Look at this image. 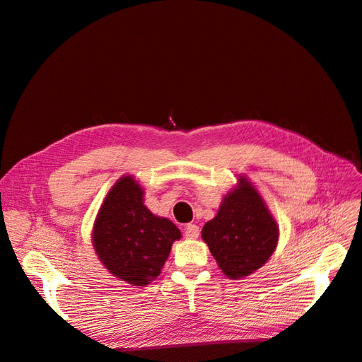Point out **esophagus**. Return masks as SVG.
<instances>
[{
  "instance_id": "esophagus-1",
  "label": "esophagus",
  "mask_w": 362,
  "mask_h": 362,
  "mask_svg": "<svg viewBox=\"0 0 362 362\" xmlns=\"http://www.w3.org/2000/svg\"><path fill=\"white\" fill-rule=\"evenodd\" d=\"M184 234H185V237H187V238H198L199 237V226L198 225H193V223H189L187 226H185Z\"/></svg>"
}]
</instances>
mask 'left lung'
Here are the masks:
<instances>
[{
	"label": "left lung",
	"mask_w": 362,
	"mask_h": 362,
	"mask_svg": "<svg viewBox=\"0 0 362 362\" xmlns=\"http://www.w3.org/2000/svg\"><path fill=\"white\" fill-rule=\"evenodd\" d=\"M278 225L250 182L240 185L202 228V240L228 278L250 275L272 257L278 243Z\"/></svg>",
	"instance_id": "8db88e82"
}]
</instances>
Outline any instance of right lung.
<instances>
[{"mask_svg":"<svg viewBox=\"0 0 362 362\" xmlns=\"http://www.w3.org/2000/svg\"><path fill=\"white\" fill-rule=\"evenodd\" d=\"M180 229L144 205V190L133 177L120 178L108 192L93 228V246L115 276L146 286L160 275Z\"/></svg>","mask_w":362,"mask_h":362,"instance_id":"add662e5","label":"right lung"}]
</instances>
